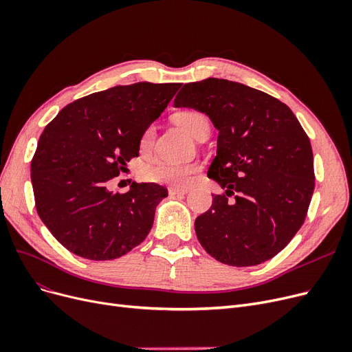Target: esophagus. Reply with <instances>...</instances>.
<instances>
[{"label":"esophagus","mask_w":352,"mask_h":352,"mask_svg":"<svg viewBox=\"0 0 352 352\" xmlns=\"http://www.w3.org/2000/svg\"><path fill=\"white\" fill-rule=\"evenodd\" d=\"M168 192H170V195H184V194H187L188 192V190L187 188H170L168 190Z\"/></svg>","instance_id":"1"}]
</instances>
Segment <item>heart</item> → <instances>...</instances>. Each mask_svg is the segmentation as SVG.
<instances>
[{"instance_id":"1","label":"heart","mask_w":352,"mask_h":352,"mask_svg":"<svg viewBox=\"0 0 352 352\" xmlns=\"http://www.w3.org/2000/svg\"><path fill=\"white\" fill-rule=\"evenodd\" d=\"M175 122L179 128L188 135L194 136L203 125L208 124L207 118L197 111H186L175 116ZM154 141V128L149 126L144 131L140 140L142 149H148ZM197 171L195 164H175V162H155L149 164L142 170V177L146 181L158 182L168 186H187L191 175Z\"/></svg>"}]
</instances>
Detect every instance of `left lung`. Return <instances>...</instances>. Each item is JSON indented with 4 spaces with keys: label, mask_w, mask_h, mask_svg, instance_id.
<instances>
[{
    "label": "left lung",
    "mask_w": 352,
    "mask_h": 352,
    "mask_svg": "<svg viewBox=\"0 0 352 352\" xmlns=\"http://www.w3.org/2000/svg\"><path fill=\"white\" fill-rule=\"evenodd\" d=\"M174 106L206 113L219 131L208 177L226 194L212 195L195 219L198 241L237 267L276 256L303 224L315 187L312 146L294 112L265 91L216 78L184 85Z\"/></svg>",
    "instance_id": "1"
}]
</instances>
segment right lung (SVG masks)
Returning <instances> with one entry per match:
<instances>
[{"mask_svg":"<svg viewBox=\"0 0 352 352\" xmlns=\"http://www.w3.org/2000/svg\"><path fill=\"white\" fill-rule=\"evenodd\" d=\"M179 87L115 86L74 100L45 126L32 161L36 208L69 252L112 261L145 240L168 191L155 182H132L119 194L108 190L109 181L140 155L141 135Z\"/></svg>","mask_w":352,"mask_h":352,"instance_id":"add662e5","label":"right lung"}]
</instances>
